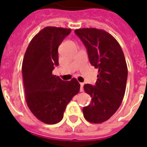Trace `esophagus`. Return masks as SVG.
<instances>
[{
  "mask_svg": "<svg viewBox=\"0 0 147 147\" xmlns=\"http://www.w3.org/2000/svg\"><path fill=\"white\" fill-rule=\"evenodd\" d=\"M80 85H81V88H80V91H84V83H80Z\"/></svg>",
  "mask_w": 147,
  "mask_h": 147,
  "instance_id": "34e87169",
  "label": "esophagus"
}]
</instances>
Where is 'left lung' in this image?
<instances>
[{
  "mask_svg": "<svg viewBox=\"0 0 147 147\" xmlns=\"http://www.w3.org/2000/svg\"><path fill=\"white\" fill-rule=\"evenodd\" d=\"M74 32L86 48L91 64L98 69L95 86H84L91 97V104L83 108L84 116L91 123L104 122L115 114L124 96L126 59L118 41L105 30L90 28Z\"/></svg>",
  "mask_w": 147,
  "mask_h": 147,
  "instance_id": "8db88e82",
  "label": "left lung"
}]
</instances>
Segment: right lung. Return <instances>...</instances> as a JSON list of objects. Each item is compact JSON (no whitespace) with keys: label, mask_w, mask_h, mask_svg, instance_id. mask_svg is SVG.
Returning a JSON list of instances; mask_svg holds the SVG:
<instances>
[{"label":"right lung","mask_w":147,"mask_h":147,"mask_svg":"<svg viewBox=\"0 0 147 147\" xmlns=\"http://www.w3.org/2000/svg\"><path fill=\"white\" fill-rule=\"evenodd\" d=\"M71 31V28H44L30 40L23 60L27 105L38 119L48 124L61 121L66 106L80 90L76 78L63 81L52 74L59 65V46Z\"/></svg>","instance_id":"add662e5"}]
</instances>
